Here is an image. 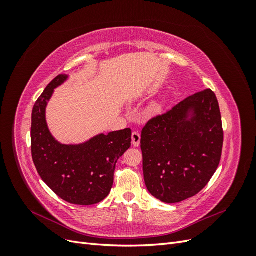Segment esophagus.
Wrapping results in <instances>:
<instances>
[{
    "label": "esophagus",
    "mask_w": 256,
    "mask_h": 256,
    "mask_svg": "<svg viewBox=\"0 0 256 256\" xmlns=\"http://www.w3.org/2000/svg\"><path fill=\"white\" fill-rule=\"evenodd\" d=\"M132 144H134V146H138L140 145V142H141V134H140V132H138V131H134L132 132Z\"/></svg>",
    "instance_id": "34e87169"
}]
</instances>
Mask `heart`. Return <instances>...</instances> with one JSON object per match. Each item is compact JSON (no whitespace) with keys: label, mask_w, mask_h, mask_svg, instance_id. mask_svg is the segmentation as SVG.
Returning a JSON list of instances; mask_svg holds the SVG:
<instances>
[{"label":"heart","mask_w":256,"mask_h":256,"mask_svg":"<svg viewBox=\"0 0 256 256\" xmlns=\"http://www.w3.org/2000/svg\"><path fill=\"white\" fill-rule=\"evenodd\" d=\"M158 110H159V106H154V111L157 112Z\"/></svg>","instance_id":"b5f03b06"}]
</instances>
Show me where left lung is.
<instances>
[{
  "label": "left lung",
  "mask_w": 256,
  "mask_h": 256,
  "mask_svg": "<svg viewBox=\"0 0 256 256\" xmlns=\"http://www.w3.org/2000/svg\"><path fill=\"white\" fill-rule=\"evenodd\" d=\"M192 107L196 118L184 120ZM223 128L219 102L206 88L154 116L141 134L144 180L150 194L178 203L204 189L219 166Z\"/></svg>",
  "instance_id": "left-lung-1"
}]
</instances>
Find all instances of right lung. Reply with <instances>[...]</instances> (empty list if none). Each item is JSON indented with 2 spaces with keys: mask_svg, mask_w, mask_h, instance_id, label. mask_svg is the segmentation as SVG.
Returning a JSON list of instances; mask_svg holds the SVG:
<instances>
[{
  "mask_svg": "<svg viewBox=\"0 0 256 256\" xmlns=\"http://www.w3.org/2000/svg\"><path fill=\"white\" fill-rule=\"evenodd\" d=\"M66 79V74L56 76L34 104L32 158L42 180L62 200L76 205L97 204L109 196L116 162L131 145V129L100 134L81 145L56 142L48 130L44 110L53 90Z\"/></svg>",
  "mask_w": 256,
  "mask_h": 256,
  "instance_id": "obj_1",
  "label": "right lung"
}]
</instances>
